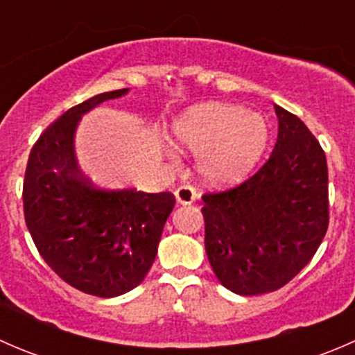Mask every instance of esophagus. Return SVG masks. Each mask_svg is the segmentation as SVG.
Wrapping results in <instances>:
<instances>
[{"label": "esophagus", "mask_w": 355, "mask_h": 355, "mask_svg": "<svg viewBox=\"0 0 355 355\" xmlns=\"http://www.w3.org/2000/svg\"><path fill=\"white\" fill-rule=\"evenodd\" d=\"M175 198H177L178 204H192L198 200V192L191 185H180V187L175 191Z\"/></svg>", "instance_id": "34e87169"}]
</instances>
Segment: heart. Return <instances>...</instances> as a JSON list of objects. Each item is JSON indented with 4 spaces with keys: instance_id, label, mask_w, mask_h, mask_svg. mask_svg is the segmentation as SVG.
<instances>
[{
    "instance_id": "heart-1",
    "label": "heart",
    "mask_w": 355,
    "mask_h": 355,
    "mask_svg": "<svg viewBox=\"0 0 355 355\" xmlns=\"http://www.w3.org/2000/svg\"><path fill=\"white\" fill-rule=\"evenodd\" d=\"M178 148L199 155L198 166L211 184H234L252 171L264 155L270 127L263 114L241 106L206 103L173 121Z\"/></svg>"
}]
</instances>
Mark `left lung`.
I'll use <instances>...</instances> for the list:
<instances>
[{
  "mask_svg": "<svg viewBox=\"0 0 355 355\" xmlns=\"http://www.w3.org/2000/svg\"><path fill=\"white\" fill-rule=\"evenodd\" d=\"M270 159L239 187L204 194L207 259L225 288L261 295L287 285L328 230L327 156L302 120L275 105Z\"/></svg>",
  "mask_w": 355,
  "mask_h": 355,
  "instance_id": "left-lung-1",
  "label": "left lung"
}]
</instances>
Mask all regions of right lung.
<instances>
[{"instance_id":"right-lung-1","label":"right lung","mask_w":355,"mask_h":355,"mask_svg":"<svg viewBox=\"0 0 355 355\" xmlns=\"http://www.w3.org/2000/svg\"><path fill=\"white\" fill-rule=\"evenodd\" d=\"M127 92H103L65 111L37 139L25 170V223L39 254L68 285L96 297L121 295L144 280L175 206L171 192L99 189L78 168L80 118Z\"/></svg>"}]
</instances>
